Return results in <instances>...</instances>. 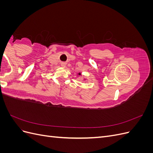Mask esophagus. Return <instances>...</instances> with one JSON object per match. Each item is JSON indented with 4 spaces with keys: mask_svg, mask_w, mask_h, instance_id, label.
I'll list each match as a JSON object with an SVG mask.
<instances>
[{
    "mask_svg": "<svg viewBox=\"0 0 153 153\" xmlns=\"http://www.w3.org/2000/svg\"><path fill=\"white\" fill-rule=\"evenodd\" d=\"M66 63L65 62H62L61 63V66L62 67V68H65L66 67Z\"/></svg>",
    "mask_w": 153,
    "mask_h": 153,
    "instance_id": "obj_1",
    "label": "esophagus"
}]
</instances>
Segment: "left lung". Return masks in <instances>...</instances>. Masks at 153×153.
Listing matches in <instances>:
<instances>
[{
  "label": "left lung",
  "instance_id": "8db88e82",
  "mask_svg": "<svg viewBox=\"0 0 153 153\" xmlns=\"http://www.w3.org/2000/svg\"><path fill=\"white\" fill-rule=\"evenodd\" d=\"M78 75H81V73H78Z\"/></svg>",
  "mask_w": 153,
  "mask_h": 153
}]
</instances>
